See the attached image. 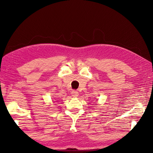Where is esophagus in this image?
<instances>
[{"mask_svg": "<svg viewBox=\"0 0 153 153\" xmlns=\"http://www.w3.org/2000/svg\"><path fill=\"white\" fill-rule=\"evenodd\" d=\"M71 95L72 97H77L79 95V92L77 91H76V90H73V91L71 92Z\"/></svg>", "mask_w": 153, "mask_h": 153, "instance_id": "1", "label": "esophagus"}]
</instances>
